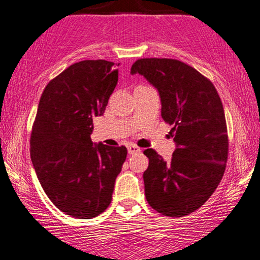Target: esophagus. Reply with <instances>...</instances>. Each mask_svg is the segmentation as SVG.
<instances>
[{
  "mask_svg": "<svg viewBox=\"0 0 260 260\" xmlns=\"http://www.w3.org/2000/svg\"><path fill=\"white\" fill-rule=\"evenodd\" d=\"M127 150L129 154H134V153H138V152H140V148L136 146V145H128Z\"/></svg>",
  "mask_w": 260,
  "mask_h": 260,
  "instance_id": "obj_1",
  "label": "esophagus"
}]
</instances>
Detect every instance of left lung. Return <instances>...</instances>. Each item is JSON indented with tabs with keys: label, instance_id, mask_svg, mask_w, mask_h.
Returning <instances> with one entry per match:
<instances>
[{
	"label": "left lung",
	"instance_id": "1",
	"mask_svg": "<svg viewBox=\"0 0 260 260\" xmlns=\"http://www.w3.org/2000/svg\"><path fill=\"white\" fill-rule=\"evenodd\" d=\"M158 90L161 117L170 123L176 150L165 161L152 148L144 172L145 196L166 216H184L199 209L222 179L228 137L222 102L213 83L185 63L144 58L132 65Z\"/></svg>",
	"mask_w": 260,
	"mask_h": 260
}]
</instances>
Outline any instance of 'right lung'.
<instances>
[{
    "instance_id": "add662e5",
    "label": "right lung",
    "mask_w": 260,
    "mask_h": 260,
    "mask_svg": "<svg viewBox=\"0 0 260 260\" xmlns=\"http://www.w3.org/2000/svg\"><path fill=\"white\" fill-rule=\"evenodd\" d=\"M117 78L112 61H78L48 83L38 106L30 136L34 170L52 203L77 219L108 208L127 157L124 146L90 139L92 119L105 113Z\"/></svg>"
}]
</instances>
